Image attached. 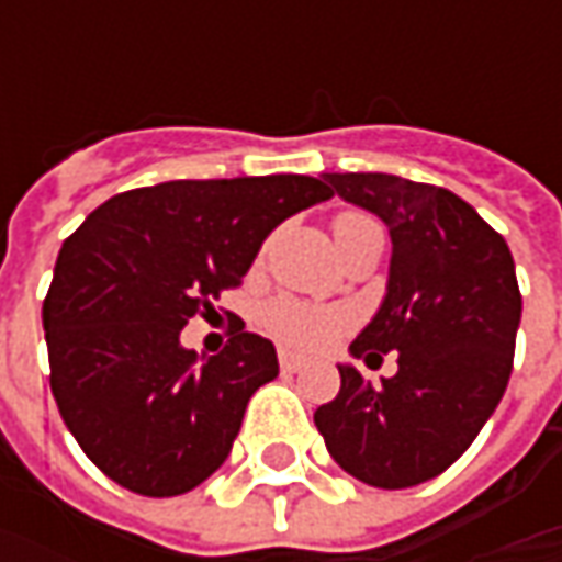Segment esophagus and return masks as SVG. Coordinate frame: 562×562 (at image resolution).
Wrapping results in <instances>:
<instances>
[{"label": "esophagus", "mask_w": 562, "mask_h": 562, "mask_svg": "<svg viewBox=\"0 0 562 562\" xmlns=\"http://www.w3.org/2000/svg\"><path fill=\"white\" fill-rule=\"evenodd\" d=\"M278 362H281V372H288V375H293V372H300V369L306 366V359L293 357V353H288V350H281V357H278Z\"/></svg>", "instance_id": "obj_1"}]
</instances>
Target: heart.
I'll use <instances>...</instances> for the list:
<instances>
[{
    "label": "heart",
    "mask_w": 562,
    "mask_h": 562,
    "mask_svg": "<svg viewBox=\"0 0 562 562\" xmlns=\"http://www.w3.org/2000/svg\"><path fill=\"white\" fill-rule=\"evenodd\" d=\"M362 222H372L369 215H359V212H344L335 218V237L347 227L362 225ZM350 325V315L337 306H315L306 300H296V296H278L271 300L269 306L262 310V328L269 331L278 344L300 350V353H315V350H325L331 347L337 337L347 331Z\"/></svg>",
    "instance_id": "1"
}]
</instances>
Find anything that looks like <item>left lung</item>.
<instances>
[{"instance_id":"1","label":"left lung","mask_w":562,"mask_h":562,"mask_svg":"<svg viewBox=\"0 0 562 562\" xmlns=\"http://www.w3.org/2000/svg\"><path fill=\"white\" fill-rule=\"evenodd\" d=\"M325 181L391 234L384 300L350 353L397 350V375L366 381L340 362V391L315 409V428L359 482L422 485L463 457L507 391L522 318L516 266L507 240L443 187L375 171Z\"/></svg>"}]
</instances>
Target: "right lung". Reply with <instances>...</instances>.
<instances>
[{"label":"right lung","mask_w":562,"mask_h":562,"mask_svg":"<svg viewBox=\"0 0 562 562\" xmlns=\"http://www.w3.org/2000/svg\"><path fill=\"white\" fill-rule=\"evenodd\" d=\"M328 196L306 175L165 181L112 196L61 244L43 303L49 384L112 482L175 497L225 463L278 353L240 328L205 359L181 331L240 284L274 227Z\"/></svg>","instance_id":"1"}]
</instances>
